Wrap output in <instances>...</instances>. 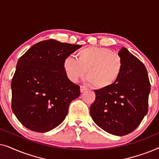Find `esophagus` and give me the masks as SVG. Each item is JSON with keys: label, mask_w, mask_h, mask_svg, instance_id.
<instances>
[{"label": "esophagus", "mask_w": 159, "mask_h": 159, "mask_svg": "<svg viewBox=\"0 0 159 159\" xmlns=\"http://www.w3.org/2000/svg\"><path fill=\"white\" fill-rule=\"evenodd\" d=\"M87 88L85 86H84V85H81L80 86V92L81 93H83V92H84V91L85 90H87Z\"/></svg>", "instance_id": "esophagus-1"}]
</instances>
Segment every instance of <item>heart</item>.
Listing matches in <instances>:
<instances>
[{
	"mask_svg": "<svg viewBox=\"0 0 159 159\" xmlns=\"http://www.w3.org/2000/svg\"><path fill=\"white\" fill-rule=\"evenodd\" d=\"M76 58H64L63 68L66 77L76 82L84 77L87 71V79L97 89L114 85L124 69L122 57L107 48H85L77 52Z\"/></svg>",
	"mask_w": 159,
	"mask_h": 159,
	"instance_id": "1",
	"label": "heart"
}]
</instances>
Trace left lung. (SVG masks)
Segmentation results:
<instances>
[{
	"label": "left lung",
	"instance_id": "obj_1",
	"mask_svg": "<svg viewBox=\"0 0 159 159\" xmlns=\"http://www.w3.org/2000/svg\"><path fill=\"white\" fill-rule=\"evenodd\" d=\"M119 54L124 61L120 77L110 88L95 90L90 111L101 129L123 136L133 132L147 114L151 84L147 69L138 58L126 48Z\"/></svg>",
	"mask_w": 159,
	"mask_h": 159
}]
</instances>
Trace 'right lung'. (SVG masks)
Segmentation results:
<instances>
[{
  "instance_id": "1",
  "label": "right lung",
  "mask_w": 159,
  "mask_h": 159,
  "mask_svg": "<svg viewBox=\"0 0 159 159\" xmlns=\"http://www.w3.org/2000/svg\"><path fill=\"white\" fill-rule=\"evenodd\" d=\"M81 46L41 41L19 59L11 81V108L27 129L48 132L66 118L69 104L80 96V90L66 77L63 62Z\"/></svg>"
}]
</instances>
